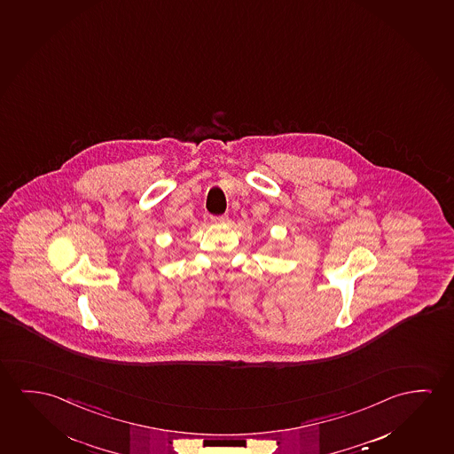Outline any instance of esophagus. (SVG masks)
<instances>
[{"label":"esophagus","mask_w":454,"mask_h":454,"mask_svg":"<svg viewBox=\"0 0 454 454\" xmlns=\"http://www.w3.org/2000/svg\"><path fill=\"white\" fill-rule=\"evenodd\" d=\"M210 222L212 223L220 224L228 222V216L226 215H210Z\"/></svg>","instance_id":"obj_1"}]
</instances>
